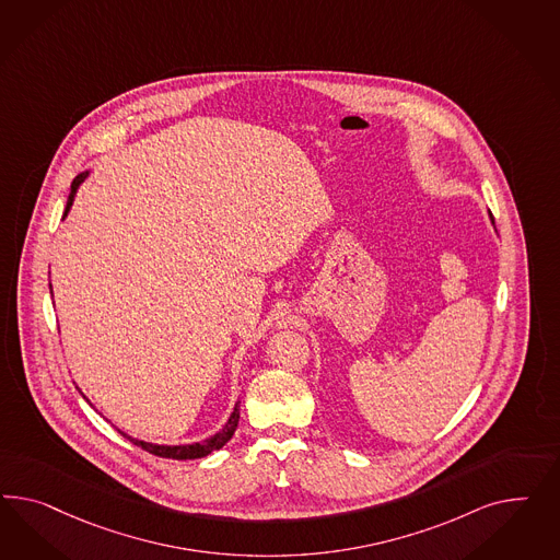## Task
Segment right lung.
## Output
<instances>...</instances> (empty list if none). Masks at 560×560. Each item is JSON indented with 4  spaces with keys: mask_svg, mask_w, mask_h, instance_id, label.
Segmentation results:
<instances>
[{
    "mask_svg": "<svg viewBox=\"0 0 560 560\" xmlns=\"http://www.w3.org/2000/svg\"><path fill=\"white\" fill-rule=\"evenodd\" d=\"M85 176H88V172H84V174H80V176H75V178H73L63 218L68 215L69 207H71V203H73V197H75V190H78V187L84 183ZM49 288H51V285H49ZM237 421H240V402H236L234 412L230 415L228 423H225V427L221 429L220 433H215L213 438L201 441V443H192V445H155V443H148V441L133 440V438H129V435H127V433H122V431H119V433L122 438H127L131 443H136V445H139L141 450L150 452V454L158 456V458L195 459L205 458L207 454H211V452L220 450V447H223L228 441L232 440V435H234V431H236Z\"/></svg>",
    "mask_w": 560,
    "mask_h": 560,
    "instance_id": "right-lung-1",
    "label": "right lung"
}]
</instances>
